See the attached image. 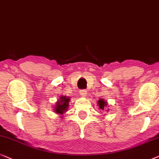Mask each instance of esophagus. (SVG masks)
I'll list each match as a JSON object with an SVG mask.
<instances>
[{
    "mask_svg": "<svg viewBox=\"0 0 159 159\" xmlns=\"http://www.w3.org/2000/svg\"><path fill=\"white\" fill-rule=\"evenodd\" d=\"M79 93H80V96H82V97H85V96L86 95L87 91L85 90V89H83V90H80L79 91Z\"/></svg>",
    "mask_w": 159,
    "mask_h": 159,
    "instance_id": "obj_1",
    "label": "esophagus"
}]
</instances>
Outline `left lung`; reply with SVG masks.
Segmentation results:
<instances>
[{"label":"left lung","instance_id":"obj_1","mask_svg":"<svg viewBox=\"0 0 159 159\" xmlns=\"http://www.w3.org/2000/svg\"><path fill=\"white\" fill-rule=\"evenodd\" d=\"M99 107L100 108H101L102 109H104V106H107V104H106V102H105L104 101H103L102 99H101V100H99Z\"/></svg>","mask_w":159,"mask_h":159}]
</instances>
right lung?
I'll return each mask as SVG.
<instances>
[{"mask_svg": "<svg viewBox=\"0 0 159 159\" xmlns=\"http://www.w3.org/2000/svg\"><path fill=\"white\" fill-rule=\"evenodd\" d=\"M70 101L69 98L66 97H61L59 101L57 102L56 105L55 107V112L58 114H63L65 111H67V108L68 107V102Z\"/></svg>", "mask_w": 159, "mask_h": 159, "instance_id": "right-lung-1", "label": "right lung"}]
</instances>
